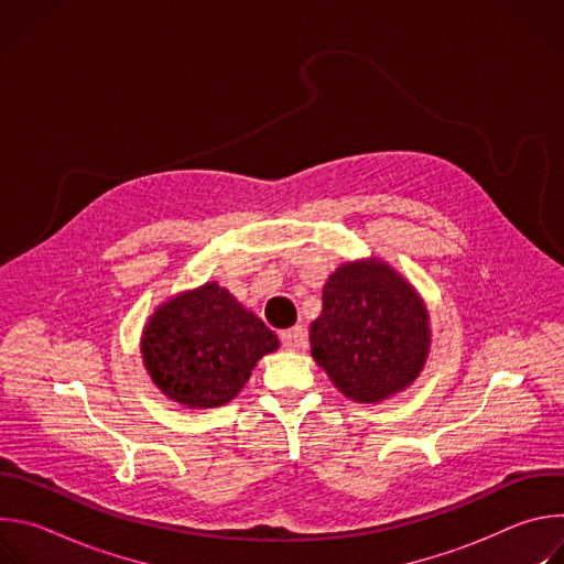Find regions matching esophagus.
<instances>
[{
  "label": "esophagus",
  "instance_id": "34e87169",
  "mask_svg": "<svg viewBox=\"0 0 564 564\" xmlns=\"http://www.w3.org/2000/svg\"><path fill=\"white\" fill-rule=\"evenodd\" d=\"M281 341L288 350H301L305 346V330L303 328H290L281 333Z\"/></svg>",
  "mask_w": 564,
  "mask_h": 564
}]
</instances>
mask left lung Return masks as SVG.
Instances as JSON below:
<instances>
[{
  "label": "left lung",
  "mask_w": 564,
  "mask_h": 564,
  "mask_svg": "<svg viewBox=\"0 0 564 564\" xmlns=\"http://www.w3.org/2000/svg\"><path fill=\"white\" fill-rule=\"evenodd\" d=\"M310 352L339 392L377 404L406 390L424 370L429 307L386 261H346L324 285V310L310 324Z\"/></svg>",
  "instance_id": "1"
}]
</instances>
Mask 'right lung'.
I'll return each mask as SVG.
<instances>
[{"mask_svg":"<svg viewBox=\"0 0 564 564\" xmlns=\"http://www.w3.org/2000/svg\"><path fill=\"white\" fill-rule=\"evenodd\" d=\"M274 350L279 337L216 281L160 303L140 337L142 364L153 386L196 411L231 401L259 359Z\"/></svg>","mask_w":564,"mask_h":564,"instance_id":"right-lung-1","label":"right lung"}]
</instances>
